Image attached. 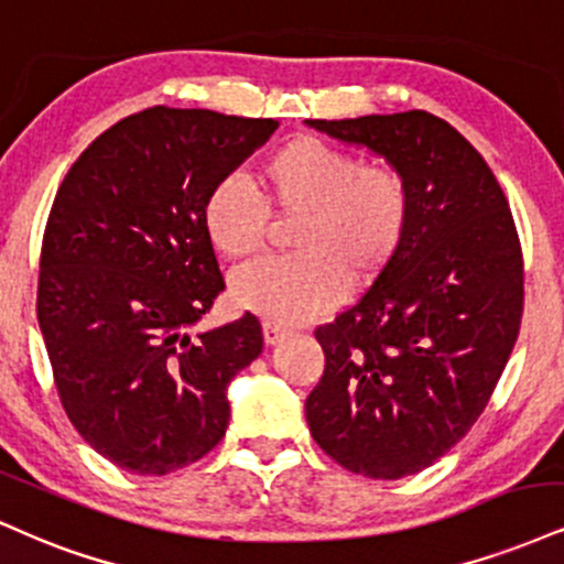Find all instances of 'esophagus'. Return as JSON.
Here are the masks:
<instances>
[{"mask_svg":"<svg viewBox=\"0 0 564 564\" xmlns=\"http://www.w3.org/2000/svg\"><path fill=\"white\" fill-rule=\"evenodd\" d=\"M262 334H264V344H268V347H275V344H281L283 338L289 336V330L281 328V325H275V323H264Z\"/></svg>","mask_w":564,"mask_h":564,"instance_id":"1","label":"esophagus"}]
</instances>
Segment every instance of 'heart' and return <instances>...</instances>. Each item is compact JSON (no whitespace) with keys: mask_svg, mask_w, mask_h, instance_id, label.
Masks as SVG:
<instances>
[{"mask_svg":"<svg viewBox=\"0 0 564 564\" xmlns=\"http://www.w3.org/2000/svg\"><path fill=\"white\" fill-rule=\"evenodd\" d=\"M264 202L241 178L215 183L202 223L217 252L249 257L278 217H300L291 257L257 260L230 281L241 310L275 325H300L341 302L347 278L368 286L391 268L412 223V188L393 162H362L317 135H294L262 162Z\"/></svg>","mask_w":564,"mask_h":564,"instance_id":"heart-1","label":"heart"}]
</instances>
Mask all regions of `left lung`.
<instances>
[{"label":"left lung","mask_w":564,"mask_h":564,"mask_svg":"<svg viewBox=\"0 0 564 564\" xmlns=\"http://www.w3.org/2000/svg\"><path fill=\"white\" fill-rule=\"evenodd\" d=\"M307 123L383 154L412 188L391 268L315 328L325 370L304 402L310 433L357 476H415L473 429L518 341V228L486 160L436 115Z\"/></svg>","instance_id":"1"}]
</instances>
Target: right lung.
Listing matches in <instances>:
<instances>
[{"label":"right lung","instance_id":"1","mask_svg":"<svg viewBox=\"0 0 564 564\" xmlns=\"http://www.w3.org/2000/svg\"><path fill=\"white\" fill-rule=\"evenodd\" d=\"M278 128L149 107L73 162L44 228L36 312L59 402L123 470L165 476L226 436V389L262 351L252 312L192 336L226 281L202 207Z\"/></svg>","mask_w":564,"mask_h":564}]
</instances>
